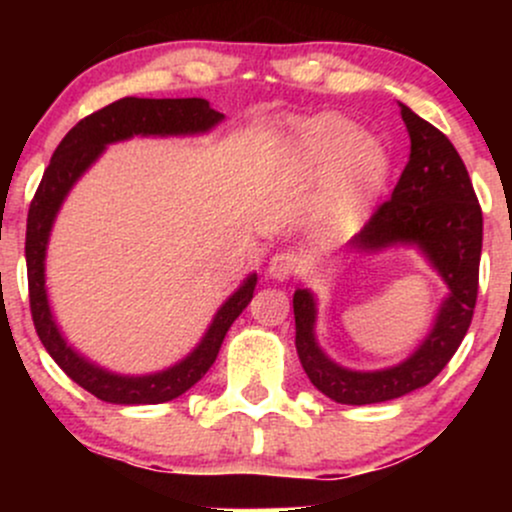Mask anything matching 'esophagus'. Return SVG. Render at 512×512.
Wrapping results in <instances>:
<instances>
[{
  "instance_id": "obj_1",
  "label": "esophagus",
  "mask_w": 512,
  "mask_h": 512,
  "mask_svg": "<svg viewBox=\"0 0 512 512\" xmlns=\"http://www.w3.org/2000/svg\"><path fill=\"white\" fill-rule=\"evenodd\" d=\"M301 255L293 250H284V252H276V255L269 260V267H267V274L272 276L276 281H286L291 279L293 274L301 269Z\"/></svg>"
}]
</instances>
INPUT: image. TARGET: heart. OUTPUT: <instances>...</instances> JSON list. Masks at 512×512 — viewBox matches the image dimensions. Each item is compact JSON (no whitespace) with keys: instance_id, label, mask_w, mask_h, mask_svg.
Segmentation results:
<instances>
[{"instance_id":"obj_1","label":"heart","mask_w":512,"mask_h":512,"mask_svg":"<svg viewBox=\"0 0 512 512\" xmlns=\"http://www.w3.org/2000/svg\"><path fill=\"white\" fill-rule=\"evenodd\" d=\"M291 154L310 178L334 173L322 209L337 221L354 219L383 187L387 175V156L380 142L361 134L356 122L337 113H320L298 122Z\"/></svg>"}]
</instances>
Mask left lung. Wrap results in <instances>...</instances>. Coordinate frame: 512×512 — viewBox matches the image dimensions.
<instances>
[{"label":"left lung","instance_id":"1","mask_svg":"<svg viewBox=\"0 0 512 512\" xmlns=\"http://www.w3.org/2000/svg\"><path fill=\"white\" fill-rule=\"evenodd\" d=\"M409 132V163L390 202L370 216L349 240V252L416 250L448 293L431 330L407 358L387 368H346L317 342V298L310 289L293 293L296 349L303 370L322 395L339 404H378L409 395L431 383L462 344L474 315L481 260V207L472 180L450 139L407 105L399 103Z\"/></svg>","mask_w":512,"mask_h":512}]
</instances>
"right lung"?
Returning <instances> with one entry per match:
<instances>
[{
	"label": "right lung",
	"mask_w": 512,
	"mask_h": 512,
	"mask_svg": "<svg viewBox=\"0 0 512 512\" xmlns=\"http://www.w3.org/2000/svg\"><path fill=\"white\" fill-rule=\"evenodd\" d=\"M223 120L226 115L209 108V101L204 98H120L69 129L40 180L31 209H28L26 226L28 291H31L35 332H38L45 351L55 358L57 366L76 385H81L103 402L132 407V404H163L185 395L214 366L223 337L252 301L257 274L252 272L245 276L238 289L219 305L202 339L190 354L182 356L173 366L154 370V373H117V370L91 361L76 346L69 344L62 327L57 325L55 313H52L45 272H48V245L57 214L76 182L84 178L88 168L105 154L110 144L127 142L134 137H202L219 127Z\"/></svg>",
	"instance_id": "right-lung-1"
}]
</instances>
